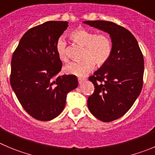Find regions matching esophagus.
<instances>
[{"instance_id": "1", "label": "esophagus", "mask_w": 155, "mask_h": 155, "mask_svg": "<svg viewBox=\"0 0 155 155\" xmlns=\"http://www.w3.org/2000/svg\"><path fill=\"white\" fill-rule=\"evenodd\" d=\"M86 79V78H78V82H79V84H81V83L84 82Z\"/></svg>"}]
</instances>
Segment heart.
Segmentation results:
<instances>
[{
  "label": "heart",
  "mask_w": 155,
  "mask_h": 155,
  "mask_svg": "<svg viewBox=\"0 0 155 155\" xmlns=\"http://www.w3.org/2000/svg\"><path fill=\"white\" fill-rule=\"evenodd\" d=\"M69 37L76 44L83 47L82 60L73 62L64 67L67 74L85 76L94 69L95 65L102 66L109 60L112 52V42L106 34H97L85 28H78L69 34ZM69 45L63 37L56 43V52L61 61L69 60Z\"/></svg>",
  "instance_id": "b5f03b06"
}]
</instances>
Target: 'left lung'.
<instances>
[{"mask_svg": "<svg viewBox=\"0 0 155 155\" xmlns=\"http://www.w3.org/2000/svg\"><path fill=\"white\" fill-rule=\"evenodd\" d=\"M84 24L107 32L112 42L109 60L89 78L95 90L87 101L95 118L109 122L123 116L141 93L144 57L135 37L125 27L105 21Z\"/></svg>", "mask_w": 155, "mask_h": 155, "instance_id": "8db88e82", "label": "left lung"}]
</instances>
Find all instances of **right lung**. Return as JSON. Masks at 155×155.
<instances>
[{"label": "right lung", "instance_id": "obj_1", "mask_svg": "<svg viewBox=\"0 0 155 155\" xmlns=\"http://www.w3.org/2000/svg\"><path fill=\"white\" fill-rule=\"evenodd\" d=\"M66 21H47L26 32L11 60V87L24 110L40 121L62 112L68 92L78 86L73 75L55 76L62 69L56 43L68 27Z\"/></svg>", "mask_w": 155, "mask_h": 155}]
</instances>
